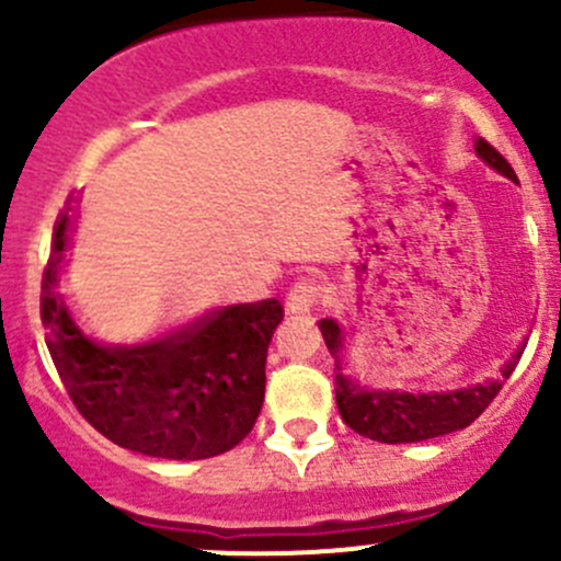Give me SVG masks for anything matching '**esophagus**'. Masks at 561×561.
<instances>
[{
    "label": "esophagus",
    "instance_id": "obj_1",
    "mask_svg": "<svg viewBox=\"0 0 561 561\" xmlns=\"http://www.w3.org/2000/svg\"><path fill=\"white\" fill-rule=\"evenodd\" d=\"M314 301H317L314 279H309V276H301V279H298L296 285L290 287V293H287L285 309H287V314H309V312H312Z\"/></svg>",
    "mask_w": 561,
    "mask_h": 561
}]
</instances>
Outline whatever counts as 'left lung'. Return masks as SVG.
Returning a JSON list of instances; mask_svg holds the SVG:
<instances>
[{
  "label": "left lung",
  "instance_id": "left-lung-1",
  "mask_svg": "<svg viewBox=\"0 0 561 561\" xmlns=\"http://www.w3.org/2000/svg\"><path fill=\"white\" fill-rule=\"evenodd\" d=\"M474 151H478L485 165L518 184V175L511 168V162L494 146L478 138L474 140ZM320 331L328 344V353L336 360V407L342 412V421L353 432H358L360 437L388 445L423 443V439H434L458 432V428H467L494 401V396L500 393L507 377L513 375L524 353V350H516L494 380L458 390H428V393L417 390V393H412V390L360 386L358 380L347 375V366L342 364V325L336 320H320Z\"/></svg>",
  "mask_w": 561,
  "mask_h": 561
}]
</instances>
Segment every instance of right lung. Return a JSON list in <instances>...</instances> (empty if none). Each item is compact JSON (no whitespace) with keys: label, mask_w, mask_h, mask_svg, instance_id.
Masks as SVG:
<instances>
[{"label":"right lung","mask_w":561,"mask_h":561,"mask_svg":"<svg viewBox=\"0 0 561 561\" xmlns=\"http://www.w3.org/2000/svg\"><path fill=\"white\" fill-rule=\"evenodd\" d=\"M70 206L54 228L39 320L72 404L103 437L144 456L197 461L236 448L265 396V355L285 317L276 298L214 309L144 344H105L83 331L65 293Z\"/></svg>","instance_id":"1"}]
</instances>
